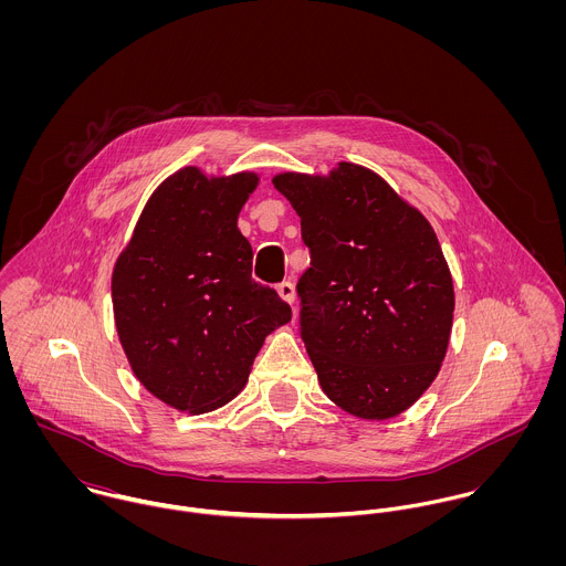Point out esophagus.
<instances>
[{
  "mask_svg": "<svg viewBox=\"0 0 566 566\" xmlns=\"http://www.w3.org/2000/svg\"><path fill=\"white\" fill-rule=\"evenodd\" d=\"M276 292H279V296L285 301V303H294V285L290 283V281H283V283H279V287H276Z\"/></svg>",
  "mask_w": 566,
  "mask_h": 566,
  "instance_id": "obj_1",
  "label": "esophagus"
}]
</instances>
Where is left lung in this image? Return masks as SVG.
<instances>
[{
	"mask_svg": "<svg viewBox=\"0 0 566 566\" xmlns=\"http://www.w3.org/2000/svg\"><path fill=\"white\" fill-rule=\"evenodd\" d=\"M272 182L312 252L298 281L301 335L324 395L364 420L399 416L438 377L453 326L436 231L364 165L283 171Z\"/></svg>",
	"mask_w": 566,
	"mask_h": 566,
	"instance_id": "obj_1",
	"label": "left lung"
}]
</instances>
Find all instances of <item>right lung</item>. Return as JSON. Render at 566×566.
<instances>
[{
    "mask_svg": "<svg viewBox=\"0 0 566 566\" xmlns=\"http://www.w3.org/2000/svg\"><path fill=\"white\" fill-rule=\"evenodd\" d=\"M256 185L254 171H174L115 261L113 314L126 359L178 411L233 401L265 337L292 321L290 305L250 276L252 248L238 218Z\"/></svg>",
    "mask_w": 566,
    "mask_h": 566,
    "instance_id": "add662e5",
    "label": "right lung"
}]
</instances>
